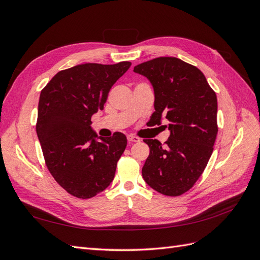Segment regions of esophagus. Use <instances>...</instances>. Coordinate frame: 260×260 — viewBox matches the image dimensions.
Instances as JSON below:
<instances>
[{"instance_id": "esophagus-1", "label": "esophagus", "mask_w": 260, "mask_h": 260, "mask_svg": "<svg viewBox=\"0 0 260 260\" xmlns=\"http://www.w3.org/2000/svg\"><path fill=\"white\" fill-rule=\"evenodd\" d=\"M129 143H132V142H139L140 139L138 137H135V136H128L127 137Z\"/></svg>"}]
</instances>
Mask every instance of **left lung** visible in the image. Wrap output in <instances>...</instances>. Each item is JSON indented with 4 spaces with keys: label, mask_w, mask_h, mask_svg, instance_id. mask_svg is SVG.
<instances>
[{
    "label": "left lung",
    "mask_w": 260,
    "mask_h": 260,
    "mask_svg": "<svg viewBox=\"0 0 260 260\" xmlns=\"http://www.w3.org/2000/svg\"><path fill=\"white\" fill-rule=\"evenodd\" d=\"M154 89L151 120L169 121L162 145L147 139L149 155L142 168L145 182L167 196H179L194 185L206 168L217 137V96L199 68L177 57H157L137 65Z\"/></svg>",
    "instance_id": "1"
}]
</instances>
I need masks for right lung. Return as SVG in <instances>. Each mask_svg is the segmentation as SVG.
Listing matches in <instances>:
<instances>
[{
	"label": "right lung",
	"mask_w": 260,
	"mask_h": 260,
	"mask_svg": "<svg viewBox=\"0 0 260 260\" xmlns=\"http://www.w3.org/2000/svg\"><path fill=\"white\" fill-rule=\"evenodd\" d=\"M130 66L77 65L57 73L41 91L37 135L46 167L76 198L91 199L114 180L127 138L121 132L99 137L91 117L104 108L109 90Z\"/></svg>",
	"instance_id": "right-lung-1"
}]
</instances>
